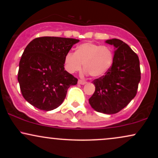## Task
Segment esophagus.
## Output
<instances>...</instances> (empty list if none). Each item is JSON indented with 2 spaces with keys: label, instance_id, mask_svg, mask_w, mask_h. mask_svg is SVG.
<instances>
[{
  "label": "esophagus",
  "instance_id": "1",
  "mask_svg": "<svg viewBox=\"0 0 158 158\" xmlns=\"http://www.w3.org/2000/svg\"><path fill=\"white\" fill-rule=\"evenodd\" d=\"M78 83L80 85H85V84H86L87 81L85 80H82V79H79V80L78 81Z\"/></svg>",
  "mask_w": 158,
  "mask_h": 158
}]
</instances>
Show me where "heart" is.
<instances>
[{"instance_id":"heart-1","label":"heart","mask_w":158,"mask_h":158,"mask_svg":"<svg viewBox=\"0 0 158 158\" xmlns=\"http://www.w3.org/2000/svg\"><path fill=\"white\" fill-rule=\"evenodd\" d=\"M114 59L112 49L107 45L90 42L77 47L75 52H68L64 56V68L68 73L79 71L83 66L91 77L104 76L111 66Z\"/></svg>"}]
</instances>
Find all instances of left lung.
<instances>
[{
    "label": "left lung",
    "instance_id": "left-lung-1",
    "mask_svg": "<svg viewBox=\"0 0 158 158\" xmlns=\"http://www.w3.org/2000/svg\"><path fill=\"white\" fill-rule=\"evenodd\" d=\"M116 48L111 67L102 77L94 79L95 91L89 99L94 110L100 113H118L137 94L141 78L138 56L119 39L107 40Z\"/></svg>",
    "mask_w": 158,
    "mask_h": 158
}]
</instances>
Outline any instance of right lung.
<instances>
[{"instance_id":"add662e5","label":"right lung","mask_w":158,"mask_h":158,"mask_svg":"<svg viewBox=\"0 0 158 158\" xmlns=\"http://www.w3.org/2000/svg\"><path fill=\"white\" fill-rule=\"evenodd\" d=\"M79 40L44 36L33 39L19 62L18 81L23 98L35 108L51 110L64 101L78 79L64 70V56Z\"/></svg>"}]
</instances>
